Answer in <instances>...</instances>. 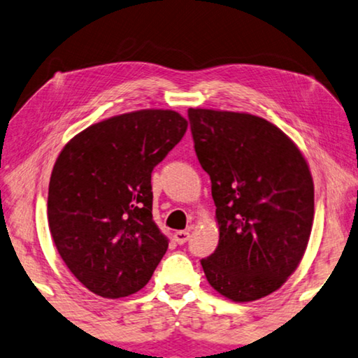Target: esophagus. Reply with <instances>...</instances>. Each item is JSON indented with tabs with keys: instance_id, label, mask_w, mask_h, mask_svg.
<instances>
[{
	"instance_id": "esophagus-1",
	"label": "esophagus",
	"mask_w": 358,
	"mask_h": 358,
	"mask_svg": "<svg viewBox=\"0 0 358 358\" xmlns=\"http://www.w3.org/2000/svg\"><path fill=\"white\" fill-rule=\"evenodd\" d=\"M189 238H190V233L187 231V230H180V231H174L173 233V239L178 244L187 243V241H189Z\"/></svg>"
}]
</instances>
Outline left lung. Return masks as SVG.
Masks as SVG:
<instances>
[{"label": "left lung", "mask_w": 358, "mask_h": 358, "mask_svg": "<svg viewBox=\"0 0 358 358\" xmlns=\"http://www.w3.org/2000/svg\"><path fill=\"white\" fill-rule=\"evenodd\" d=\"M189 119L219 227L203 271L228 300H260L284 285L306 252L314 220L309 165L294 141L259 115L190 108Z\"/></svg>", "instance_id": "1"}]
</instances>
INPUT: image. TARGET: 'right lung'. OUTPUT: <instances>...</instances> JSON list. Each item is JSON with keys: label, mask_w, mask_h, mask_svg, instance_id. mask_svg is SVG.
Here are the masks:
<instances>
[{"label": "right lung", "mask_w": 358, "mask_h": 358, "mask_svg": "<svg viewBox=\"0 0 358 358\" xmlns=\"http://www.w3.org/2000/svg\"><path fill=\"white\" fill-rule=\"evenodd\" d=\"M171 109H141L93 124L66 143L52 169L47 222L64 265L103 298L149 282L168 249L152 219V169L187 131Z\"/></svg>", "instance_id": "right-lung-1"}]
</instances>
